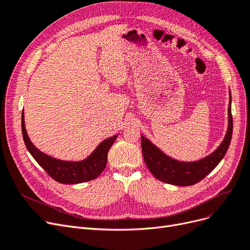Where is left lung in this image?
<instances>
[{"instance_id": "left-lung-1", "label": "left lung", "mask_w": 250, "mask_h": 250, "mask_svg": "<svg viewBox=\"0 0 250 250\" xmlns=\"http://www.w3.org/2000/svg\"><path fill=\"white\" fill-rule=\"evenodd\" d=\"M230 102H232V99H229V105L228 132L223 143L213 153L198 162L184 163L173 160L141 135L144 162L156 179L179 187L192 186V184H196L203 178H205L216 167L220 161L224 159L230 140H232L233 116L232 110H230Z\"/></svg>"}]
</instances>
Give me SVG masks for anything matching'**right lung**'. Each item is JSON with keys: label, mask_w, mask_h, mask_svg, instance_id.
<instances>
[{"label": "right lung", "mask_w": 250, "mask_h": 250, "mask_svg": "<svg viewBox=\"0 0 250 250\" xmlns=\"http://www.w3.org/2000/svg\"><path fill=\"white\" fill-rule=\"evenodd\" d=\"M21 131L25 147L49 176L60 183L74 184L96 179L104 171L107 163V154L117 135L104 140L87 159L81 162H66L53 159L37 149L31 142L24 126L23 111L21 114Z\"/></svg>", "instance_id": "obj_1"}]
</instances>
